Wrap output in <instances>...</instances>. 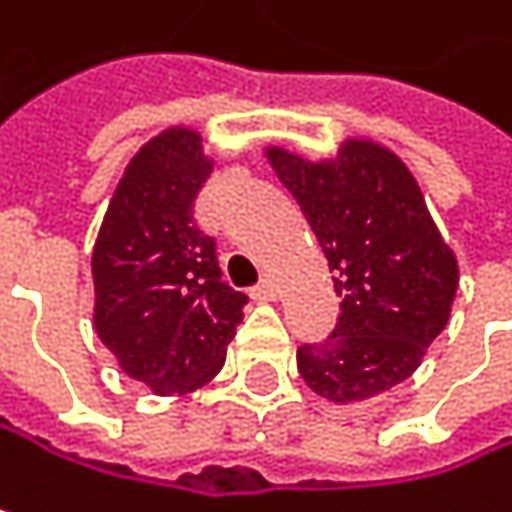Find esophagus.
I'll return each mask as SVG.
<instances>
[{
  "label": "esophagus",
  "mask_w": 512,
  "mask_h": 512,
  "mask_svg": "<svg viewBox=\"0 0 512 512\" xmlns=\"http://www.w3.org/2000/svg\"><path fill=\"white\" fill-rule=\"evenodd\" d=\"M252 296H255L257 302H269V299H275V296H278V290H275V284H272L269 278H263L257 287H252Z\"/></svg>",
  "instance_id": "esophagus-1"
}]
</instances>
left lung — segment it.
<instances>
[{
	"label": "left lung",
	"instance_id": "8db88e82",
	"mask_svg": "<svg viewBox=\"0 0 512 512\" xmlns=\"http://www.w3.org/2000/svg\"><path fill=\"white\" fill-rule=\"evenodd\" d=\"M269 159L317 234L341 296L332 335L296 350L299 373L326 400H370L412 376L448 326L457 257L391 151L347 142L332 162L281 148Z\"/></svg>",
	"mask_w": 512,
	"mask_h": 512
}]
</instances>
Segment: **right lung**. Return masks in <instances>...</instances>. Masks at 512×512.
Returning a JSON list of instances; mask_svg holds the SVG:
<instances>
[{
	"label": "right lung",
	"instance_id": "add662e5",
	"mask_svg": "<svg viewBox=\"0 0 512 512\" xmlns=\"http://www.w3.org/2000/svg\"><path fill=\"white\" fill-rule=\"evenodd\" d=\"M210 171L198 133L165 130L127 165L94 243V329L156 394L213 379L249 302L222 281L216 240L195 222Z\"/></svg>",
	"mask_w": 512,
	"mask_h": 512
}]
</instances>
